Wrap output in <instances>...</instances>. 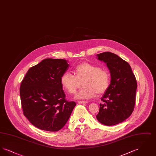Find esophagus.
Returning a JSON list of instances; mask_svg holds the SVG:
<instances>
[{
	"label": "esophagus",
	"instance_id": "1",
	"mask_svg": "<svg viewBox=\"0 0 156 156\" xmlns=\"http://www.w3.org/2000/svg\"><path fill=\"white\" fill-rule=\"evenodd\" d=\"M78 104H87L88 102L87 101H80L78 102Z\"/></svg>",
	"mask_w": 156,
	"mask_h": 156
}]
</instances>
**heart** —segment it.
<instances>
[{
	"label": "heart",
	"instance_id": "heart-1",
	"mask_svg": "<svg viewBox=\"0 0 156 156\" xmlns=\"http://www.w3.org/2000/svg\"><path fill=\"white\" fill-rule=\"evenodd\" d=\"M74 75L65 72L61 75L60 82L62 88L69 94H74L78 85V81L84 79L82 87L75 95L76 99H90L98 94H102L109 87L111 75L108 69L98 66L83 62L74 69Z\"/></svg>",
	"mask_w": 156,
	"mask_h": 156
}]
</instances>
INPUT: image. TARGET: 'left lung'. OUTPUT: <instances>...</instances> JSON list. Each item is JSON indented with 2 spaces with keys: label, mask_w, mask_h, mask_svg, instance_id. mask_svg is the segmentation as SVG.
Returning <instances> with one entry per match:
<instances>
[{
  "label": "left lung",
  "mask_w": 156,
  "mask_h": 156,
  "mask_svg": "<svg viewBox=\"0 0 156 156\" xmlns=\"http://www.w3.org/2000/svg\"><path fill=\"white\" fill-rule=\"evenodd\" d=\"M98 58L106 63L110 70L111 81L101 98L97 120L106 126L123 122L133 111L136 102L137 81L131 67L115 54L104 52Z\"/></svg>",
  "instance_id": "left-lung-1"
}]
</instances>
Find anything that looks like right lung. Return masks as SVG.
Segmentation results:
<instances>
[{"label": "right lung", "mask_w": 156, "mask_h": 156, "mask_svg": "<svg viewBox=\"0 0 156 156\" xmlns=\"http://www.w3.org/2000/svg\"><path fill=\"white\" fill-rule=\"evenodd\" d=\"M68 67L66 59H43L30 68L22 81L20 95L23 114L41 130H59L76 105L66 99L60 82Z\"/></svg>", "instance_id": "add662e5"}]
</instances>
